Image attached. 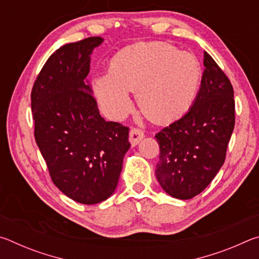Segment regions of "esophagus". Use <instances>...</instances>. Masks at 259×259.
Returning a JSON list of instances; mask_svg holds the SVG:
<instances>
[{"instance_id":"1","label":"esophagus","mask_w":259,"mask_h":259,"mask_svg":"<svg viewBox=\"0 0 259 259\" xmlns=\"http://www.w3.org/2000/svg\"><path fill=\"white\" fill-rule=\"evenodd\" d=\"M144 138V133L140 129H137V128H133L130 130V137H129V140H130V144L133 146H136L137 144L140 142Z\"/></svg>"}]
</instances>
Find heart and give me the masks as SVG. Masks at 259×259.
Instances as JSON below:
<instances>
[{
  "label": "heart",
  "instance_id": "1",
  "mask_svg": "<svg viewBox=\"0 0 259 259\" xmlns=\"http://www.w3.org/2000/svg\"><path fill=\"white\" fill-rule=\"evenodd\" d=\"M109 68L94 76L93 91L104 113L116 120L130 113V91H138L147 117L159 123L176 121L190 111L202 82L198 58L164 42L126 47L111 59Z\"/></svg>",
  "mask_w": 259,
  "mask_h": 259
}]
</instances>
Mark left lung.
Returning a JSON list of instances; mask_svg holds the SVG:
<instances>
[{
  "label": "left lung",
  "mask_w": 259,
  "mask_h": 259,
  "mask_svg": "<svg viewBox=\"0 0 259 259\" xmlns=\"http://www.w3.org/2000/svg\"><path fill=\"white\" fill-rule=\"evenodd\" d=\"M194 104L185 115L155 135L160 156L157 182L169 195L188 200L200 194L225 161L235 123L234 91L208 52Z\"/></svg>",
  "instance_id": "obj_1"
}]
</instances>
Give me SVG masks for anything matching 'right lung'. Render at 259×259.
<instances>
[{
	"label": "right lung",
	"instance_id": "obj_1",
	"mask_svg": "<svg viewBox=\"0 0 259 259\" xmlns=\"http://www.w3.org/2000/svg\"><path fill=\"white\" fill-rule=\"evenodd\" d=\"M99 36L68 43L47 60L34 82V136L55 185L83 204L115 191L129 150V128L105 121L85 77Z\"/></svg>",
	"mask_w": 259,
	"mask_h": 259
}]
</instances>
